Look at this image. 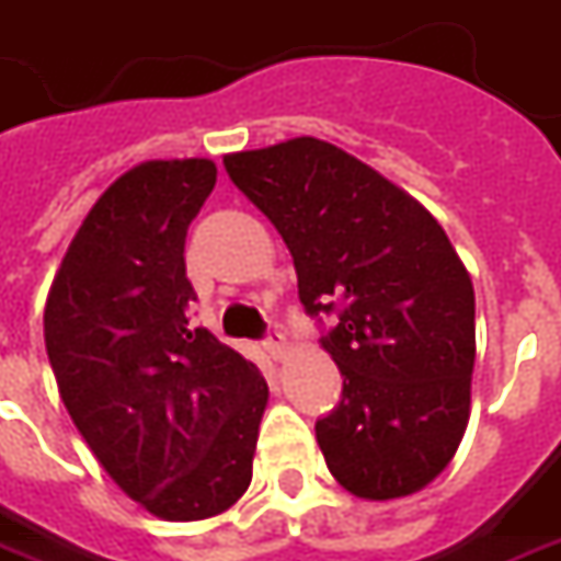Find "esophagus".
I'll return each instance as SVG.
<instances>
[{
    "instance_id": "esophagus-1",
    "label": "esophagus",
    "mask_w": 561,
    "mask_h": 561,
    "mask_svg": "<svg viewBox=\"0 0 561 561\" xmlns=\"http://www.w3.org/2000/svg\"><path fill=\"white\" fill-rule=\"evenodd\" d=\"M264 350L273 356V359H282L285 356V350H288V341H285V334L279 329H266L264 337Z\"/></svg>"
}]
</instances>
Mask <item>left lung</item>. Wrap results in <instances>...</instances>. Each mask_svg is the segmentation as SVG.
<instances>
[{"label":"left lung","instance_id":"8db88e82","mask_svg":"<svg viewBox=\"0 0 561 561\" xmlns=\"http://www.w3.org/2000/svg\"><path fill=\"white\" fill-rule=\"evenodd\" d=\"M224 169L279 230L344 377L341 402L316 421L331 476L371 501L424 489L463 439L476 359L470 273L439 220L316 137L236 152Z\"/></svg>","mask_w":561,"mask_h":561}]
</instances>
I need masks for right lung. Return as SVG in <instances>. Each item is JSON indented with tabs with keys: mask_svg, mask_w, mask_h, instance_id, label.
Wrapping results in <instances>:
<instances>
[{
	"mask_svg": "<svg viewBox=\"0 0 561 561\" xmlns=\"http://www.w3.org/2000/svg\"><path fill=\"white\" fill-rule=\"evenodd\" d=\"M208 159L144 162L94 202L45 304V350L72 424L113 482L162 519L232 506L251 482L266 380L190 325L186 230Z\"/></svg>",
	"mask_w": 561,
	"mask_h": 561,
	"instance_id": "add662e5",
	"label": "right lung"
}]
</instances>
